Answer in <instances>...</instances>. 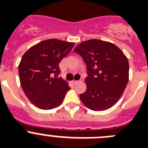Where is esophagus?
<instances>
[{"mask_svg":"<svg viewBox=\"0 0 148 148\" xmlns=\"http://www.w3.org/2000/svg\"><path fill=\"white\" fill-rule=\"evenodd\" d=\"M79 82V80H72V82L74 84H77V83H78V82Z\"/></svg>","mask_w":148,"mask_h":148,"instance_id":"esophagus-1","label":"esophagus"}]
</instances>
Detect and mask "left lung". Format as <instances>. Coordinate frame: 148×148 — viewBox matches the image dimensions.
I'll return each mask as SVG.
<instances>
[{"mask_svg":"<svg viewBox=\"0 0 148 148\" xmlns=\"http://www.w3.org/2000/svg\"><path fill=\"white\" fill-rule=\"evenodd\" d=\"M74 52L82 56L87 66V90L79 95L82 103L93 111H103L114 106L128 82L126 56L115 45L99 39L82 41Z\"/></svg>","mask_w":148,"mask_h":148,"instance_id":"8db88e82","label":"left lung"}]
</instances>
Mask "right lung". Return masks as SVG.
Listing matches in <instances>:
<instances>
[{"instance_id":"add662e5","label":"right lung","mask_w":148,"mask_h":148,"mask_svg":"<svg viewBox=\"0 0 148 148\" xmlns=\"http://www.w3.org/2000/svg\"><path fill=\"white\" fill-rule=\"evenodd\" d=\"M74 42L45 40L25 52L19 64L20 85L31 103L41 110H52L63 102L69 83L58 77L59 63L71 52Z\"/></svg>"}]
</instances>
